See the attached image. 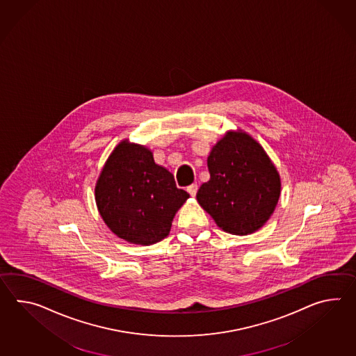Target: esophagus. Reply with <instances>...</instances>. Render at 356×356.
<instances>
[{
  "instance_id": "34e87169",
  "label": "esophagus",
  "mask_w": 356,
  "mask_h": 356,
  "mask_svg": "<svg viewBox=\"0 0 356 356\" xmlns=\"http://www.w3.org/2000/svg\"><path fill=\"white\" fill-rule=\"evenodd\" d=\"M188 191H189V194L191 195V197H195V195H197V184H191L190 186H188Z\"/></svg>"
}]
</instances>
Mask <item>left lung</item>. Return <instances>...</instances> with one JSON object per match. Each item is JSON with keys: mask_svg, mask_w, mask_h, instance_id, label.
<instances>
[{"mask_svg": "<svg viewBox=\"0 0 356 356\" xmlns=\"http://www.w3.org/2000/svg\"><path fill=\"white\" fill-rule=\"evenodd\" d=\"M209 181L202 184L197 203L220 229L248 235L268 221L281 193L277 168L259 143L244 131H229L208 159Z\"/></svg>", "mask_w": 356, "mask_h": 356, "instance_id": "obj_1", "label": "left lung"}]
</instances>
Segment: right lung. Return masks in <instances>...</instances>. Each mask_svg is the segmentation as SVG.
I'll list each match as a JSON object with an SVG mask.
<instances>
[{"label":"right lung","instance_id":"obj_1","mask_svg":"<svg viewBox=\"0 0 356 356\" xmlns=\"http://www.w3.org/2000/svg\"><path fill=\"white\" fill-rule=\"evenodd\" d=\"M95 203L108 229L131 244L150 245L170 234L189 194L159 166L147 147L122 140L106 161L95 185Z\"/></svg>","mask_w":356,"mask_h":356}]
</instances>
